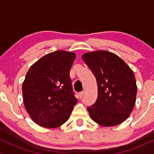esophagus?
Listing matches in <instances>:
<instances>
[{"instance_id": "34e87169", "label": "esophagus", "mask_w": 154, "mask_h": 154, "mask_svg": "<svg viewBox=\"0 0 154 154\" xmlns=\"http://www.w3.org/2000/svg\"><path fill=\"white\" fill-rule=\"evenodd\" d=\"M84 93H85V91H81V92H79V97L80 99H82L83 97V96H84Z\"/></svg>"}]
</instances>
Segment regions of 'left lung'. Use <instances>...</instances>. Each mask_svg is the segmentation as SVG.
I'll return each instance as SVG.
<instances>
[{
	"label": "left lung",
	"instance_id": "1",
	"mask_svg": "<svg viewBox=\"0 0 154 154\" xmlns=\"http://www.w3.org/2000/svg\"><path fill=\"white\" fill-rule=\"evenodd\" d=\"M82 58L97 82V101L87 108L91 119L105 127L122 123L136 103L137 86L132 69L118 55L105 50L86 52Z\"/></svg>",
	"mask_w": 154,
	"mask_h": 154
}]
</instances>
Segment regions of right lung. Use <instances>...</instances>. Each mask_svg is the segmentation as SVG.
Instances as JSON below:
<instances>
[{
  "instance_id": "1",
  "label": "right lung",
  "mask_w": 154,
  "mask_h": 154,
  "mask_svg": "<svg viewBox=\"0 0 154 154\" xmlns=\"http://www.w3.org/2000/svg\"><path fill=\"white\" fill-rule=\"evenodd\" d=\"M75 57V52L57 50L30 67L22 91L25 109L35 124L53 129L69 119L77 103L69 77Z\"/></svg>"
}]
</instances>
